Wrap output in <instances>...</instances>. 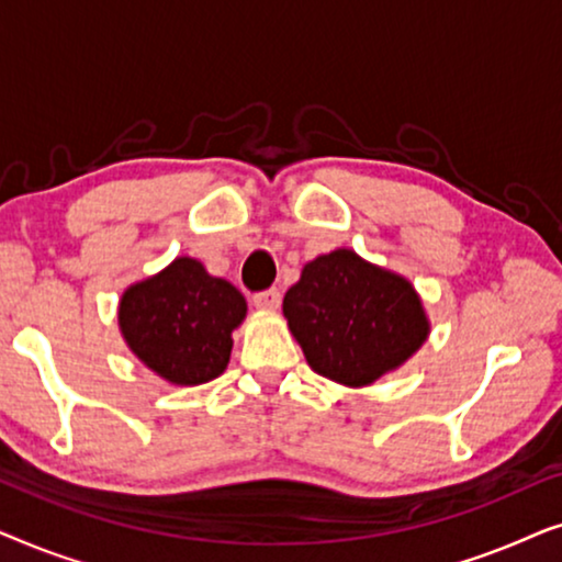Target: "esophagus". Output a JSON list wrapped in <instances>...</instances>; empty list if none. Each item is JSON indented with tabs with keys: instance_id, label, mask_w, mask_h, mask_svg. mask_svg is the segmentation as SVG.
I'll list each match as a JSON object with an SVG mask.
<instances>
[{
	"instance_id": "1",
	"label": "esophagus",
	"mask_w": 562,
	"mask_h": 562,
	"mask_svg": "<svg viewBox=\"0 0 562 562\" xmlns=\"http://www.w3.org/2000/svg\"><path fill=\"white\" fill-rule=\"evenodd\" d=\"M252 304H256L258 310H279L281 291L276 286L266 289V291H258V294H252Z\"/></svg>"
}]
</instances>
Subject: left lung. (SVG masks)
Returning <instances> with one entry per match:
<instances>
[{"label":"left lung","instance_id":"obj_1","mask_svg":"<svg viewBox=\"0 0 562 562\" xmlns=\"http://www.w3.org/2000/svg\"><path fill=\"white\" fill-rule=\"evenodd\" d=\"M283 314L312 371L348 386L402 366L429 333L412 283L352 250L306 263L283 296Z\"/></svg>","mask_w":562,"mask_h":562}]
</instances>
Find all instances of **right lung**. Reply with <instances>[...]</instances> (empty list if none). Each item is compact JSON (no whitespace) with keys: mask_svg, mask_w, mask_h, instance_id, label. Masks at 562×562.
Segmentation results:
<instances>
[{"mask_svg":"<svg viewBox=\"0 0 562 562\" xmlns=\"http://www.w3.org/2000/svg\"><path fill=\"white\" fill-rule=\"evenodd\" d=\"M245 317V296L214 279L194 258L135 283L120 302V327L130 350L166 381L206 383L227 368L233 329Z\"/></svg>","mask_w":562,"mask_h":562,"instance_id":"right-lung-1","label":"right lung"}]
</instances>
